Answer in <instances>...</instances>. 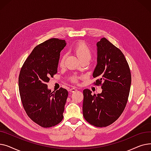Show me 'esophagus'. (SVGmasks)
Returning a JSON list of instances; mask_svg holds the SVG:
<instances>
[{
  "label": "esophagus",
  "instance_id": "34e87169",
  "mask_svg": "<svg viewBox=\"0 0 151 151\" xmlns=\"http://www.w3.org/2000/svg\"><path fill=\"white\" fill-rule=\"evenodd\" d=\"M77 91V89L76 88H71L70 89V91L71 92H74L75 91Z\"/></svg>",
  "mask_w": 151,
  "mask_h": 151
}]
</instances>
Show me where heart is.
<instances>
[{
	"instance_id": "obj_1",
	"label": "heart",
	"mask_w": 151,
	"mask_h": 151,
	"mask_svg": "<svg viewBox=\"0 0 151 151\" xmlns=\"http://www.w3.org/2000/svg\"><path fill=\"white\" fill-rule=\"evenodd\" d=\"M73 51L75 53L76 55L78 58L80 59L81 61L83 60H89L91 59L92 55V51L89 47V46L85 43L84 42H80L76 45L75 46ZM65 56L64 55H62V58L60 59L59 64L60 66H62L64 63ZM73 81H76V78H73Z\"/></svg>"
}]
</instances>
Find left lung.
<instances>
[{
	"label": "left lung",
	"instance_id": "obj_1",
	"mask_svg": "<svg viewBox=\"0 0 151 151\" xmlns=\"http://www.w3.org/2000/svg\"><path fill=\"white\" fill-rule=\"evenodd\" d=\"M97 63L93 77L95 84L101 85L102 92L92 94L83 91V116L86 121L98 127L115 122L127 103L131 86L129 64L122 51L105 38L97 43Z\"/></svg>",
	"mask_w": 151,
	"mask_h": 151
}]
</instances>
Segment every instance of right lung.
Here are the masks:
<instances>
[{"mask_svg":"<svg viewBox=\"0 0 151 151\" xmlns=\"http://www.w3.org/2000/svg\"><path fill=\"white\" fill-rule=\"evenodd\" d=\"M64 40L51 38L37 45L21 69L19 90L24 109L34 122L42 127L56 125L63 119L68 91L47 88L50 78L58 72L60 52Z\"/></svg>","mask_w":151,"mask_h":151,"instance_id":"1","label":"right lung"}]
</instances>
